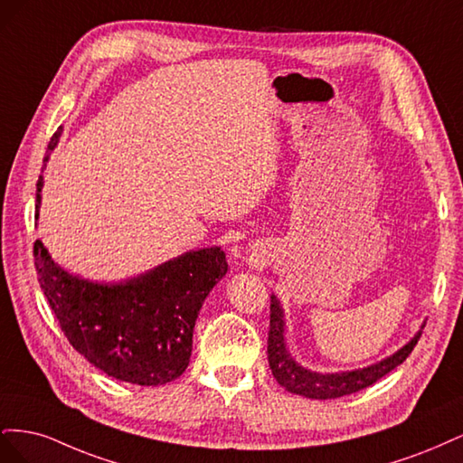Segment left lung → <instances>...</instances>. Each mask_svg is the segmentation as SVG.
Segmentation results:
<instances>
[{"mask_svg":"<svg viewBox=\"0 0 463 463\" xmlns=\"http://www.w3.org/2000/svg\"><path fill=\"white\" fill-rule=\"evenodd\" d=\"M421 338L419 330L413 338L405 344L394 355H390L383 361L374 363L365 369L345 371V373H315L311 369L301 367L299 363L293 361L286 347L284 338V311L279 307V301L270 298V330H269V365L279 386H284L291 394H299L313 400H334L349 396L354 392H359L374 384L378 378L388 374L392 369L408 359L413 352L417 340Z\"/></svg>","mask_w":463,"mask_h":463,"instance_id":"obj_1","label":"left lung"}]
</instances>
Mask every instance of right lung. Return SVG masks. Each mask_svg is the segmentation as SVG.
Instances as JSON below:
<instances>
[{"label":"right lung","instance_id":"obj_1","mask_svg":"<svg viewBox=\"0 0 463 463\" xmlns=\"http://www.w3.org/2000/svg\"><path fill=\"white\" fill-rule=\"evenodd\" d=\"M53 133L48 152L60 141ZM46 154L44 162H48ZM42 175L36 184L40 206ZM38 218V213H36ZM34 266L61 332L96 369L118 381L160 386L184 374L201 307L228 272L220 247L189 250L119 284H98L60 269L40 240Z\"/></svg>","mask_w":463,"mask_h":463}]
</instances>
